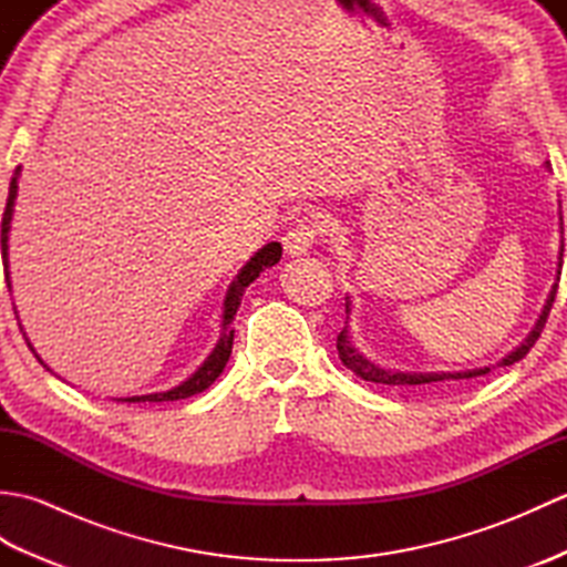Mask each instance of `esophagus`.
Segmentation results:
<instances>
[{
  "instance_id": "esophagus-1",
  "label": "esophagus",
  "mask_w": 567,
  "mask_h": 567,
  "mask_svg": "<svg viewBox=\"0 0 567 567\" xmlns=\"http://www.w3.org/2000/svg\"><path fill=\"white\" fill-rule=\"evenodd\" d=\"M323 234V219L319 214H309L302 216L297 224L287 228V234L282 236V246L287 256H305V252L315 246L317 236Z\"/></svg>"
}]
</instances>
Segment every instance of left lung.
Returning <instances> with one entry per match:
<instances>
[{
    "mask_svg": "<svg viewBox=\"0 0 567 567\" xmlns=\"http://www.w3.org/2000/svg\"><path fill=\"white\" fill-rule=\"evenodd\" d=\"M560 224H563V216H560ZM563 228V226H560ZM560 260H563V248H560V258H558V280H560ZM556 292H558V285H553V290L546 299V307L540 311V317L536 321L534 331L526 336V341L512 351L507 358H502L497 365H514L516 360H522L528 351H532L534 343L538 341L540 331H544L548 315H550V307L556 302ZM351 311L346 302V315ZM348 323V321H346ZM336 348H339V358L343 360L346 368H351L358 378H363L365 382H380V384H412V388H424V384L431 382H453V380H470V378H480V375H487L489 368H475V370H465V372H394V370H384L375 363H370V360L358 351V348L348 339V327H343V331L339 333V339H336Z\"/></svg>",
    "mask_w": 567,
    "mask_h": 567,
    "instance_id": "8db88e82",
    "label": "left lung"
}]
</instances>
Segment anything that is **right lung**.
Here are the masks:
<instances>
[{"mask_svg": "<svg viewBox=\"0 0 567 567\" xmlns=\"http://www.w3.org/2000/svg\"><path fill=\"white\" fill-rule=\"evenodd\" d=\"M19 173L21 167H17L14 171V177H11L9 183V197H7V209L2 214V260H4V280H7V287L11 290V280H9V228H11V214H14V199H17V179H19ZM282 258V246L280 244H268L262 246L256 256H252L246 265L244 270H240L236 275V280L231 282V287H228L226 292V299H224V321H221V336H219V343H216V348L212 351V355L204 360V365L192 375L189 380H185L183 384H177V388L167 390V392H155V394H141V396H126V400L122 402H175V400H185V396H192V394H199L209 388V384L221 375V370L226 368L228 363V355H231V346H234V329H231V321L236 317V309L240 307V297H244L246 287L256 280V277L265 270V268H272V265ZM29 348L33 351V346L29 343ZM33 355L39 358V353L33 351ZM41 360V358H39ZM43 363V360H41Z\"/></svg>", "mask_w": 567, "mask_h": 567, "instance_id": "obj_1", "label": "right lung"}]
</instances>
